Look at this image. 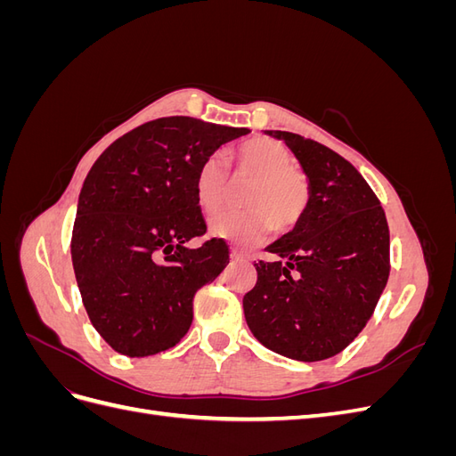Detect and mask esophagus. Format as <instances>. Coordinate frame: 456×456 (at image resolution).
<instances>
[{
  "label": "esophagus",
  "instance_id": "1",
  "mask_svg": "<svg viewBox=\"0 0 456 456\" xmlns=\"http://www.w3.org/2000/svg\"><path fill=\"white\" fill-rule=\"evenodd\" d=\"M230 258L236 260V262H241V260H247V255H243L241 251L233 249V247H232V249H230Z\"/></svg>",
  "mask_w": 456,
  "mask_h": 456
}]
</instances>
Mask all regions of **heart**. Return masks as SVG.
<instances>
[{
  "instance_id": "b5f03b06",
  "label": "heart",
  "mask_w": 456,
  "mask_h": 456,
  "mask_svg": "<svg viewBox=\"0 0 456 456\" xmlns=\"http://www.w3.org/2000/svg\"><path fill=\"white\" fill-rule=\"evenodd\" d=\"M232 163L233 175L249 178L241 194V205L247 209L213 218L209 224L213 236L238 245H255L265 238L268 226L273 233L291 232L310 200L308 178L291 165V151L266 136H256L233 151ZM194 194L203 215L211 216L224 207L228 178L218 156L200 165Z\"/></svg>"
}]
</instances>
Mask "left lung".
Masks as SVG:
<instances>
[{
    "label": "left lung",
    "mask_w": 456,
    "mask_h": 456,
    "mask_svg": "<svg viewBox=\"0 0 456 456\" xmlns=\"http://www.w3.org/2000/svg\"><path fill=\"white\" fill-rule=\"evenodd\" d=\"M287 144L310 184L300 223L268 245L273 262L255 265L243 297L245 322L272 352L322 362L362 333L390 275V232L375 191L350 161L287 131Z\"/></svg>",
    "instance_id": "1"
}]
</instances>
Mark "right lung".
Instances as JSON below:
<instances>
[{"instance_id":"1","label":"right lung","mask_w":456,"mask_h":456,"mask_svg":"<svg viewBox=\"0 0 456 456\" xmlns=\"http://www.w3.org/2000/svg\"><path fill=\"white\" fill-rule=\"evenodd\" d=\"M247 133L161 118L123 134L94 161L77 200L72 262L89 320L116 352L154 355L188 333L198 289L230 260L223 240L186 245L207 230L196 173Z\"/></svg>"}]
</instances>
